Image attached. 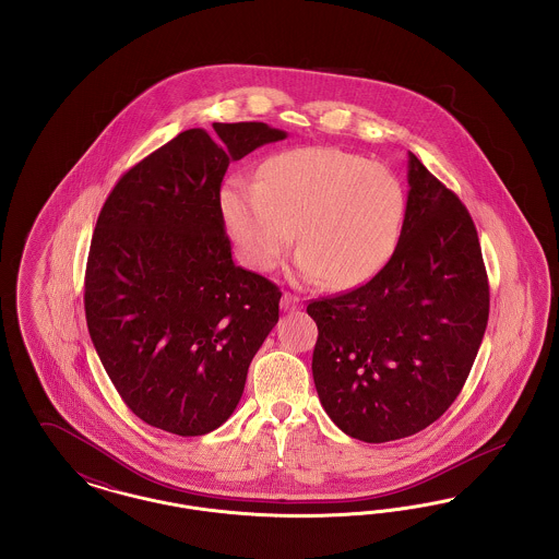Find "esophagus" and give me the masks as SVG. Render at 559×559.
Wrapping results in <instances>:
<instances>
[{
	"instance_id": "1",
	"label": "esophagus",
	"mask_w": 559,
	"mask_h": 559,
	"mask_svg": "<svg viewBox=\"0 0 559 559\" xmlns=\"http://www.w3.org/2000/svg\"><path fill=\"white\" fill-rule=\"evenodd\" d=\"M281 308L283 310H297L301 308V299L297 295H293L292 292L283 293V299H281Z\"/></svg>"
}]
</instances>
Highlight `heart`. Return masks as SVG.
I'll return each instance as SVG.
<instances>
[{
    "label": "heart",
    "instance_id": "b5f03b06",
    "mask_svg": "<svg viewBox=\"0 0 559 559\" xmlns=\"http://www.w3.org/2000/svg\"><path fill=\"white\" fill-rule=\"evenodd\" d=\"M219 207L240 262L258 272L278 266L295 240L304 281L358 287L388 264L404 215V190L381 163L329 146L272 155L260 182L235 176Z\"/></svg>",
    "mask_w": 559,
    "mask_h": 559
}]
</instances>
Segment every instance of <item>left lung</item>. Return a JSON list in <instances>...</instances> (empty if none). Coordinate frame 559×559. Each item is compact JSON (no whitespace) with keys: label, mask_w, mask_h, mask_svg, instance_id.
I'll return each instance as SVG.
<instances>
[{"label":"left lung","mask_w":559,"mask_h":559,"mask_svg":"<svg viewBox=\"0 0 559 559\" xmlns=\"http://www.w3.org/2000/svg\"><path fill=\"white\" fill-rule=\"evenodd\" d=\"M399 245L369 283L312 299V374L347 436L381 444L440 419L465 385L490 292L467 207L408 153Z\"/></svg>","instance_id":"left-lung-1"}]
</instances>
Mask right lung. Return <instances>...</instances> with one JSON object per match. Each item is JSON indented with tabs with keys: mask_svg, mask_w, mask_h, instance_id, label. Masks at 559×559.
<instances>
[{
	"mask_svg": "<svg viewBox=\"0 0 559 559\" xmlns=\"http://www.w3.org/2000/svg\"><path fill=\"white\" fill-rule=\"evenodd\" d=\"M213 130L178 133L121 176L85 267V320L115 390L144 424L185 438L235 413L283 295L233 262L219 187L230 160L287 133Z\"/></svg>",
	"mask_w": 559,
	"mask_h": 559,
	"instance_id": "right-lung-1",
	"label": "right lung"
}]
</instances>
